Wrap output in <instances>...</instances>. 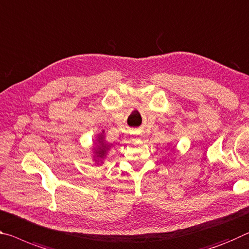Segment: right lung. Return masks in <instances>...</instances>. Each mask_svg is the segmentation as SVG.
Returning <instances> with one entry per match:
<instances>
[{
	"instance_id": "obj_1",
	"label": "right lung",
	"mask_w": 249,
	"mask_h": 249,
	"mask_svg": "<svg viewBox=\"0 0 249 249\" xmlns=\"http://www.w3.org/2000/svg\"><path fill=\"white\" fill-rule=\"evenodd\" d=\"M107 148H108V145H105L103 142L101 141V146H100V148H98V149H100V151H98V153H97L98 156L103 157L105 152H106V149H107Z\"/></svg>"
}]
</instances>
